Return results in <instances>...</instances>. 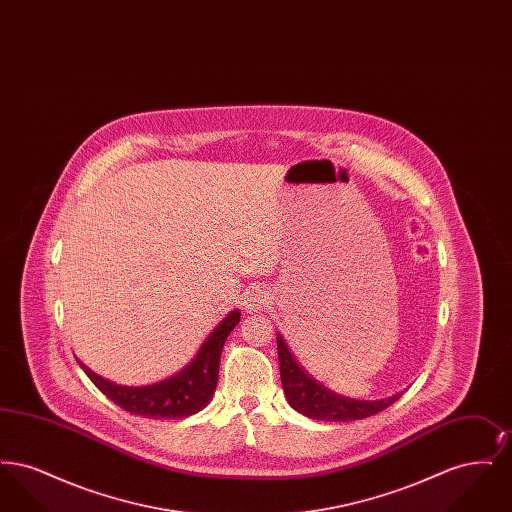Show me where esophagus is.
Listing matches in <instances>:
<instances>
[{"label": "esophagus", "mask_w": 512, "mask_h": 512, "mask_svg": "<svg viewBox=\"0 0 512 512\" xmlns=\"http://www.w3.org/2000/svg\"><path fill=\"white\" fill-rule=\"evenodd\" d=\"M268 303H270V297L265 290L255 288L245 295L244 305L247 311H261L263 307H268Z\"/></svg>", "instance_id": "34e87169"}]
</instances>
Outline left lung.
<instances>
[{"label": "left lung", "instance_id": "1", "mask_svg": "<svg viewBox=\"0 0 512 512\" xmlns=\"http://www.w3.org/2000/svg\"><path fill=\"white\" fill-rule=\"evenodd\" d=\"M276 343H278L280 378H282V388L286 393V399L297 413L305 414L309 418L326 420V422L361 420V418L388 409L391 403H395L403 395V391H399L390 397L374 399V401L340 395V393L322 386L303 366L297 363L292 349L288 347V343L280 334H276Z\"/></svg>", "mask_w": 512, "mask_h": 512}]
</instances>
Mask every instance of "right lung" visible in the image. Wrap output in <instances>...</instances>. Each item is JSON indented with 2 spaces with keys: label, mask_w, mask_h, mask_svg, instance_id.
Here are the masks:
<instances>
[{
  "label": "right lung",
  "mask_w": 512,
  "mask_h": 512,
  "mask_svg": "<svg viewBox=\"0 0 512 512\" xmlns=\"http://www.w3.org/2000/svg\"><path fill=\"white\" fill-rule=\"evenodd\" d=\"M240 309L230 311L201 343L194 359L165 380L149 386H121L90 370L84 363L78 365L88 378L113 403L132 414L146 418H186L199 413L213 399L219 382L220 353L224 341L240 322Z\"/></svg>",
  "instance_id": "obj_1"
}]
</instances>
